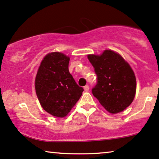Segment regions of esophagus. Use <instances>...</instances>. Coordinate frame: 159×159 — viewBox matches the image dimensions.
Masks as SVG:
<instances>
[{"instance_id":"obj_1","label":"esophagus","mask_w":159,"mask_h":159,"mask_svg":"<svg viewBox=\"0 0 159 159\" xmlns=\"http://www.w3.org/2000/svg\"><path fill=\"white\" fill-rule=\"evenodd\" d=\"M89 89V85H86L84 86V90H85L86 92H88Z\"/></svg>"}]
</instances>
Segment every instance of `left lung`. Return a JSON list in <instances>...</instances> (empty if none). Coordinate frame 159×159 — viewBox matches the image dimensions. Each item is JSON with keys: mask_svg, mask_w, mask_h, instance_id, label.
I'll list each match as a JSON object with an SVG mask.
<instances>
[{"mask_svg": "<svg viewBox=\"0 0 159 159\" xmlns=\"http://www.w3.org/2000/svg\"><path fill=\"white\" fill-rule=\"evenodd\" d=\"M88 59L97 76L92 94L111 113H118L129 106L134 98L137 82L130 65L118 53L105 50L101 55L89 54Z\"/></svg>", "mask_w": 159, "mask_h": 159, "instance_id": "left-lung-1", "label": "left lung"}]
</instances>
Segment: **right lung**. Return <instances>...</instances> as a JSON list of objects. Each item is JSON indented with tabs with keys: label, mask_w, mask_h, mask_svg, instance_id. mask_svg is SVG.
<instances>
[{
	"label": "right lung",
	"mask_w": 159,
	"mask_h": 159,
	"mask_svg": "<svg viewBox=\"0 0 159 159\" xmlns=\"http://www.w3.org/2000/svg\"><path fill=\"white\" fill-rule=\"evenodd\" d=\"M69 61L62 53H49L42 60L35 77L40 104L47 113L58 118L69 113L84 92L70 73Z\"/></svg>",
	"instance_id": "right-lung-1"
}]
</instances>
